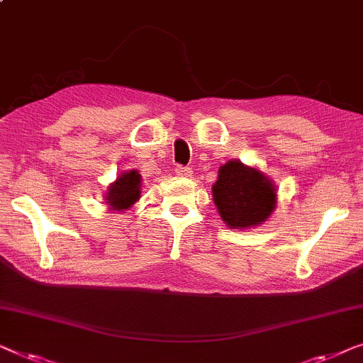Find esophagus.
Returning <instances> with one entry per match:
<instances>
[{
    "label": "esophagus",
    "mask_w": 363,
    "mask_h": 363,
    "mask_svg": "<svg viewBox=\"0 0 363 363\" xmlns=\"http://www.w3.org/2000/svg\"><path fill=\"white\" fill-rule=\"evenodd\" d=\"M177 175H180V177H191V169H188V167L178 165L177 167Z\"/></svg>",
    "instance_id": "1"
}]
</instances>
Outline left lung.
<instances>
[{
    "instance_id": "left-lung-1",
    "label": "left lung",
    "mask_w": 363,
    "mask_h": 363,
    "mask_svg": "<svg viewBox=\"0 0 363 363\" xmlns=\"http://www.w3.org/2000/svg\"><path fill=\"white\" fill-rule=\"evenodd\" d=\"M213 196L224 223L242 229L262 224L270 216L277 194L269 178L238 160H230L219 169Z\"/></svg>"
}]
</instances>
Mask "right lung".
I'll return each instance as SVG.
<instances>
[{
	"instance_id": "right-lung-1",
	"label": "right lung",
	"mask_w": 363,
	"mask_h": 363,
	"mask_svg": "<svg viewBox=\"0 0 363 363\" xmlns=\"http://www.w3.org/2000/svg\"><path fill=\"white\" fill-rule=\"evenodd\" d=\"M140 196V175L135 170L125 172L109 186L108 203L114 211H124Z\"/></svg>"
}]
</instances>
